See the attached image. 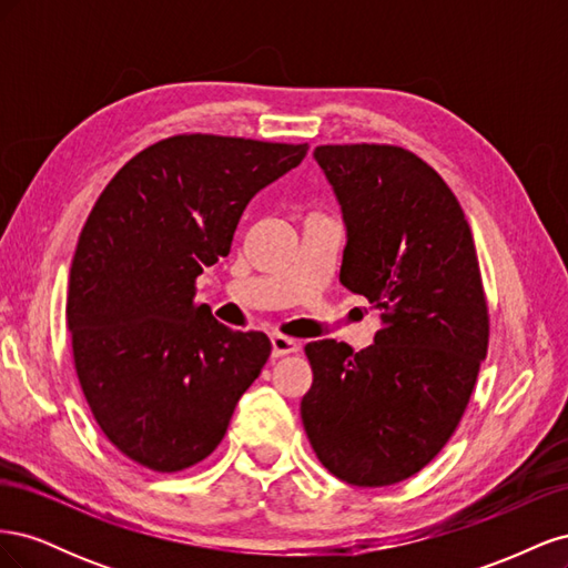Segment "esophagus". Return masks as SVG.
I'll use <instances>...</instances> for the list:
<instances>
[{
	"mask_svg": "<svg viewBox=\"0 0 568 568\" xmlns=\"http://www.w3.org/2000/svg\"><path fill=\"white\" fill-rule=\"evenodd\" d=\"M298 351H301V341L282 336V334L272 336V357H282V355L298 353Z\"/></svg>",
	"mask_w": 568,
	"mask_h": 568,
	"instance_id": "obj_1",
	"label": "esophagus"
}]
</instances>
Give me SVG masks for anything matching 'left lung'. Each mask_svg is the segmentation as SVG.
<instances>
[{
	"mask_svg": "<svg viewBox=\"0 0 568 568\" xmlns=\"http://www.w3.org/2000/svg\"><path fill=\"white\" fill-rule=\"evenodd\" d=\"M348 244L341 284L382 311L367 351L334 338L305 355L301 417L317 459L359 488L400 484L450 440L488 353V303L469 222L450 186L390 144L315 149Z\"/></svg>",
	"mask_w": 568,
	"mask_h": 568,
	"instance_id": "8db88e82",
	"label": "left lung"
}]
</instances>
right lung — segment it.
I'll use <instances>...</instances> for the list:
<instances>
[{
  "instance_id": "add662e5",
  "label": "right lung",
  "mask_w": 568,
  "mask_h": 568,
  "mask_svg": "<svg viewBox=\"0 0 568 568\" xmlns=\"http://www.w3.org/2000/svg\"><path fill=\"white\" fill-rule=\"evenodd\" d=\"M307 144L175 134L136 153L97 199L68 280L78 382L115 448L142 467H194L225 438L265 367L263 332L196 305V277L230 253L248 201Z\"/></svg>"
}]
</instances>
